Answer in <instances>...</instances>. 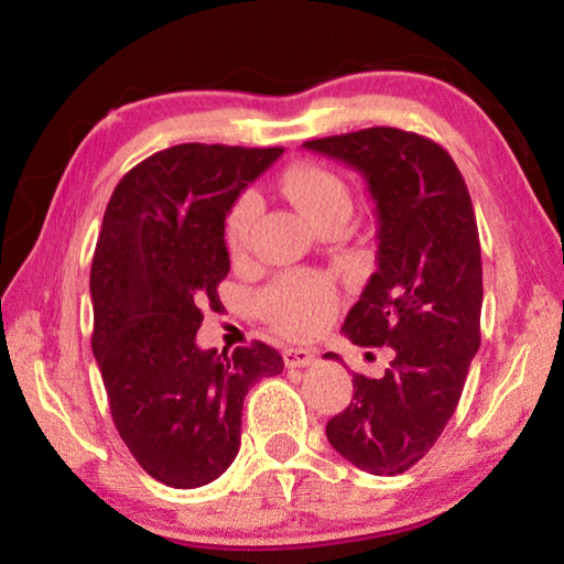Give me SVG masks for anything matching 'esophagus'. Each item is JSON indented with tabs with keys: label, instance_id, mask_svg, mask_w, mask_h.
<instances>
[{
	"label": "esophagus",
	"instance_id": "obj_1",
	"mask_svg": "<svg viewBox=\"0 0 564 564\" xmlns=\"http://www.w3.org/2000/svg\"><path fill=\"white\" fill-rule=\"evenodd\" d=\"M283 359L289 369H303V366H311L316 361V351H311V348H285Z\"/></svg>",
	"mask_w": 564,
	"mask_h": 564
}]
</instances>
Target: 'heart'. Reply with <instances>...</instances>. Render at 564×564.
Here are the masks:
<instances>
[{"mask_svg": "<svg viewBox=\"0 0 564 564\" xmlns=\"http://www.w3.org/2000/svg\"><path fill=\"white\" fill-rule=\"evenodd\" d=\"M283 191L306 213L316 228L334 218H348L354 210L351 191L341 175L316 163L293 165L283 177ZM261 210L256 193H243L226 220V240L234 253L248 248L250 230ZM261 311L285 336H311L328 324L336 308V289L326 275L293 271L283 273L261 293Z\"/></svg>", "mask_w": 564, "mask_h": 564, "instance_id": "b5f03b06", "label": "heart"}]
</instances>
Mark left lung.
<instances>
[{"mask_svg": "<svg viewBox=\"0 0 564 564\" xmlns=\"http://www.w3.org/2000/svg\"><path fill=\"white\" fill-rule=\"evenodd\" d=\"M303 148L354 167L377 203V273L341 330L356 346L394 348L381 379L354 373V401L326 436L354 467L401 475L440 440L479 351L475 208L452 155L416 132L369 128Z\"/></svg>", "mask_w": 564, "mask_h": 564, "instance_id": "obj_1", "label": "left lung"}]
</instances>
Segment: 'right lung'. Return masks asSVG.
<instances>
[{
    "mask_svg": "<svg viewBox=\"0 0 564 564\" xmlns=\"http://www.w3.org/2000/svg\"><path fill=\"white\" fill-rule=\"evenodd\" d=\"M281 153L185 142L142 160L107 203L89 271L93 351L122 442L167 487L218 479L238 454L248 389L283 371L263 341L234 354L195 344L230 271V205Z\"/></svg>",
    "mask_w": 564,
    "mask_h": 564,
    "instance_id": "add662e5",
    "label": "right lung"
}]
</instances>
